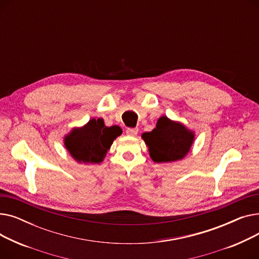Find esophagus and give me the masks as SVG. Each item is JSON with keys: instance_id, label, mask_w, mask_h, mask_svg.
<instances>
[{"instance_id": "obj_1", "label": "esophagus", "mask_w": 259, "mask_h": 259, "mask_svg": "<svg viewBox=\"0 0 259 259\" xmlns=\"http://www.w3.org/2000/svg\"><path fill=\"white\" fill-rule=\"evenodd\" d=\"M138 132H139L138 128H128L126 130V133L127 135H129V137H135V135L138 134Z\"/></svg>"}]
</instances>
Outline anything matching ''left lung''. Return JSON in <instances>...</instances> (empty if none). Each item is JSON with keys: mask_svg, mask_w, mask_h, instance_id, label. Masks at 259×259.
<instances>
[{"mask_svg": "<svg viewBox=\"0 0 259 259\" xmlns=\"http://www.w3.org/2000/svg\"><path fill=\"white\" fill-rule=\"evenodd\" d=\"M149 155L155 162H174L182 160L191 150L195 132L187 128L182 121L160 116L156 127L142 134Z\"/></svg>", "mask_w": 259, "mask_h": 259, "instance_id": "left-lung-1", "label": "left lung"}]
</instances>
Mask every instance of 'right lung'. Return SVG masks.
Listing matches in <instances>:
<instances>
[{"label": "right lung", "mask_w": 259, "mask_h": 259, "mask_svg": "<svg viewBox=\"0 0 259 259\" xmlns=\"http://www.w3.org/2000/svg\"><path fill=\"white\" fill-rule=\"evenodd\" d=\"M121 132L118 126L107 127L103 118H91L84 126L74 127L66 134L64 146L79 164H100Z\"/></svg>", "instance_id": "right-lung-1"}]
</instances>
